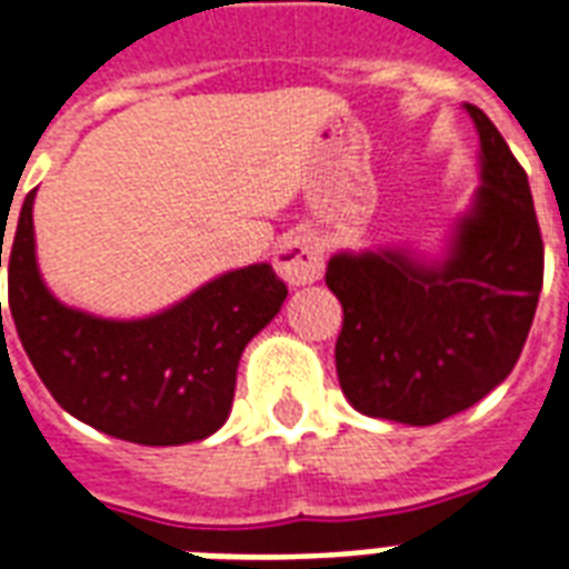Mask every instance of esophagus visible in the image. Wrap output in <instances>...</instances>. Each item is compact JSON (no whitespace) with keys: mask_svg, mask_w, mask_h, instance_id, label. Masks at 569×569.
Segmentation results:
<instances>
[{"mask_svg":"<svg viewBox=\"0 0 569 569\" xmlns=\"http://www.w3.org/2000/svg\"><path fill=\"white\" fill-rule=\"evenodd\" d=\"M322 241L317 231H292L273 250V268L283 277L286 283L307 286L317 283L326 268V256H322Z\"/></svg>","mask_w":569,"mask_h":569,"instance_id":"1","label":"esophagus"}]
</instances>
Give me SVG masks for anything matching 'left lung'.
<instances>
[{
  "label": "left lung",
  "mask_w": 569,
  "mask_h": 569,
  "mask_svg": "<svg viewBox=\"0 0 569 569\" xmlns=\"http://www.w3.org/2000/svg\"><path fill=\"white\" fill-rule=\"evenodd\" d=\"M479 187L440 259L403 247L335 252L326 283L343 307L335 361L365 416L437 425L507 380L542 289V238L525 168L477 104Z\"/></svg>",
  "instance_id": "1"
}]
</instances>
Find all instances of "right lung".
Returning <instances> with one entry per match:
<instances>
[{
    "mask_svg": "<svg viewBox=\"0 0 569 569\" xmlns=\"http://www.w3.org/2000/svg\"><path fill=\"white\" fill-rule=\"evenodd\" d=\"M32 204L36 189L8 238V307L17 338L57 403L96 431L141 446L192 443L220 431L243 347L286 301V283L271 264L220 273L150 317H96L62 305L44 283ZM2 241L6 231L0 268Z\"/></svg>",
    "mask_w": 569,
    "mask_h": 569,
    "instance_id": "right-lung-1",
    "label": "right lung"
}]
</instances>
